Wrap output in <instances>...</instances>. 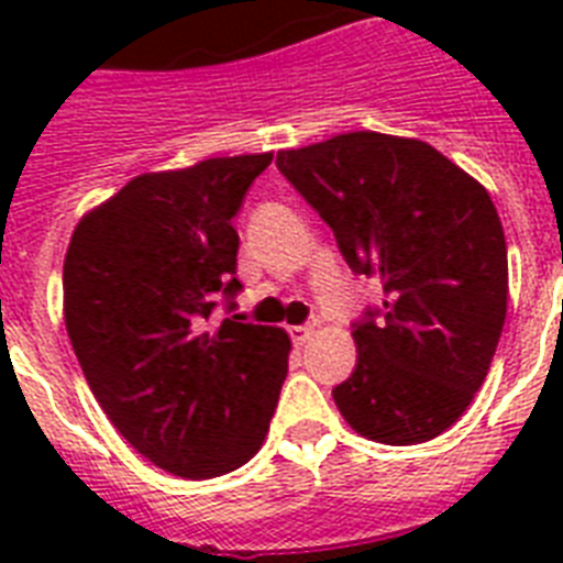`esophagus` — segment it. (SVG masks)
<instances>
[{"mask_svg": "<svg viewBox=\"0 0 563 563\" xmlns=\"http://www.w3.org/2000/svg\"><path fill=\"white\" fill-rule=\"evenodd\" d=\"M312 333H316V327H289L291 342L300 344V347H303V344H307L309 339H312Z\"/></svg>", "mask_w": 563, "mask_h": 563, "instance_id": "34e87169", "label": "esophagus"}]
</instances>
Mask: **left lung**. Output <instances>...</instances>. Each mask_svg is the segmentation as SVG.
I'll return each mask as SVG.
<instances>
[{
    "mask_svg": "<svg viewBox=\"0 0 563 563\" xmlns=\"http://www.w3.org/2000/svg\"><path fill=\"white\" fill-rule=\"evenodd\" d=\"M356 274L383 283V318L353 330L342 418L379 444H423L471 406L508 307L503 221L488 189L429 143L353 131L277 152Z\"/></svg>",
    "mask_w": 563,
    "mask_h": 563,
    "instance_id": "obj_1",
    "label": "left lung"
}]
</instances>
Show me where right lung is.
<instances>
[{"instance_id":"right-lung-1","label":"right lung","mask_w":563,"mask_h":563,"mask_svg":"<svg viewBox=\"0 0 563 563\" xmlns=\"http://www.w3.org/2000/svg\"><path fill=\"white\" fill-rule=\"evenodd\" d=\"M272 152L145 172L92 207L64 260V321L96 400L136 453L180 479L251 462L268 435L291 342L224 318L239 233L230 219Z\"/></svg>"}]
</instances>
